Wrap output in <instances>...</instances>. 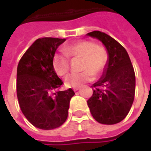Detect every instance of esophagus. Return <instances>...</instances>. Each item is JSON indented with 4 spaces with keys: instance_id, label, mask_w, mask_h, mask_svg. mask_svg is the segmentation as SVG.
Segmentation results:
<instances>
[{
    "instance_id": "obj_1",
    "label": "esophagus",
    "mask_w": 151,
    "mask_h": 151,
    "mask_svg": "<svg viewBox=\"0 0 151 151\" xmlns=\"http://www.w3.org/2000/svg\"><path fill=\"white\" fill-rule=\"evenodd\" d=\"M79 88H80L79 86H74V87H73V90L75 91H76L79 90Z\"/></svg>"
}]
</instances>
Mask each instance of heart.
<instances>
[{"instance_id": "heart-1", "label": "heart", "mask_w": 151, "mask_h": 151, "mask_svg": "<svg viewBox=\"0 0 151 151\" xmlns=\"http://www.w3.org/2000/svg\"><path fill=\"white\" fill-rule=\"evenodd\" d=\"M65 53H58L54 56L52 65L56 74L60 76L66 75L70 69V57H81L80 72H73L68 75L65 79V83L69 86H79L83 83L88 82L99 76L105 69L107 62V53L106 50L97 46L95 43L88 40H81L64 48Z\"/></svg>"}]
</instances>
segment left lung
I'll return each instance as SVG.
<instances>
[{"label": "left lung", "instance_id": "obj_1", "mask_svg": "<svg viewBox=\"0 0 151 151\" xmlns=\"http://www.w3.org/2000/svg\"><path fill=\"white\" fill-rule=\"evenodd\" d=\"M101 41L107 51V65L87 101L92 117L102 124L121 122L130 110L135 93V74L124 48L104 32L86 34Z\"/></svg>", "mask_w": 151, "mask_h": 151}]
</instances>
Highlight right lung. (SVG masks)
<instances>
[{
	"instance_id": "right-lung-1",
	"label": "right lung",
	"mask_w": 151,
	"mask_h": 151,
	"mask_svg": "<svg viewBox=\"0 0 151 151\" xmlns=\"http://www.w3.org/2000/svg\"><path fill=\"white\" fill-rule=\"evenodd\" d=\"M65 38L37 39L22 55L17 70V95L21 110L36 128L50 130L59 128L68 117L70 101L75 92L70 88L58 91L63 81L52 61Z\"/></svg>"
}]
</instances>
